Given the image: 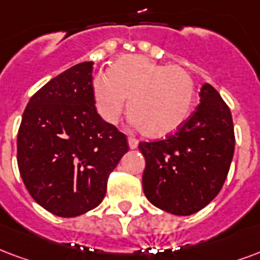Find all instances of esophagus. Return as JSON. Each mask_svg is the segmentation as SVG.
I'll return each instance as SVG.
<instances>
[{"label": "esophagus", "mask_w": 260, "mask_h": 260, "mask_svg": "<svg viewBox=\"0 0 260 260\" xmlns=\"http://www.w3.org/2000/svg\"><path fill=\"white\" fill-rule=\"evenodd\" d=\"M128 145H129V149H136V147H138V145H139V142H138V140L136 139H132V138H129V139H128Z\"/></svg>", "instance_id": "1"}]
</instances>
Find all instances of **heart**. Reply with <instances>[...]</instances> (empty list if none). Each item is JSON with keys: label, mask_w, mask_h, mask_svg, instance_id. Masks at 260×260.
Masks as SVG:
<instances>
[{"label": "heart", "mask_w": 260, "mask_h": 260, "mask_svg": "<svg viewBox=\"0 0 260 260\" xmlns=\"http://www.w3.org/2000/svg\"><path fill=\"white\" fill-rule=\"evenodd\" d=\"M194 92L193 78L186 69L139 55L121 56L109 73L92 81L96 110L106 122L117 124L128 101L132 125L155 139L174 134L186 122Z\"/></svg>", "instance_id": "obj_1"}]
</instances>
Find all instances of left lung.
Instances as JSON below:
<instances>
[{
    "label": "left lung",
    "instance_id": "left-lung-1",
    "mask_svg": "<svg viewBox=\"0 0 260 260\" xmlns=\"http://www.w3.org/2000/svg\"><path fill=\"white\" fill-rule=\"evenodd\" d=\"M234 142L230 109L212 85L204 84L197 111L182 128L164 140L139 143L146 199L172 215L199 212L223 187Z\"/></svg>",
    "mask_w": 260,
    "mask_h": 260
}]
</instances>
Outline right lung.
<instances>
[{
  "label": "right lung",
  "instance_id": "1",
  "mask_svg": "<svg viewBox=\"0 0 260 260\" xmlns=\"http://www.w3.org/2000/svg\"><path fill=\"white\" fill-rule=\"evenodd\" d=\"M93 61H82L32 96L17 134V165L36 203L74 218L103 201L107 179L128 151V140L98 114Z\"/></svg>",
  "mask_w": 260,
  "mask_h": 260
}]
</instances>
